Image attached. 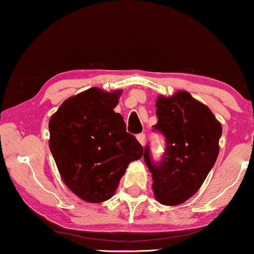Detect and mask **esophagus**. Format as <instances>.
I'll return each instance as SVG.
<instances>
[{
  "label": "esophagus",
  "mask_w": 254,
  "mask_h": 254,
  "mask_svg": "<svg viewBox=\"0 0 254 254\" xmlns=\"http://www.w3.org/2000/svg\"><path fill=\"white\" fill-rule=\"evenodd\" d=\"M136 138H137V141L141 143V145L145 144V135H144V133H139V135L136 136Z\"/></svg>",
  "instance_id": "1"
}]
</instances>
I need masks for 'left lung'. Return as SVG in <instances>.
Segmentation results:
<instances>
[{"mask_svg":"<svg viewBox=\"0 0 254 254\" xmlns=\"http://www.w3.org/2000/svg\"><path fill=\"white\" fill-rule=\"evenodd\" d=\"M157 123L166 138V153L160 165L151 164L149 149L144 161L153 176L155 199L178 205L193 196L203 185L220 151L222 125L206 105L186 90L156 99Z\"/></svg>","mask_w":254,"mask_h":254,"instance_id":"1","label":"left lung"}]
</instances>
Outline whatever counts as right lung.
Masks as SVG:
<instances>
[{
    "instance_id": "obj_1",
    "label": "right lung",
    "mask_w": 254,
    "mask_h": 254,
    "mask_svg": "<svg viewBox=\"0 0 254 254\" xmlns=\"http://www.w3.org/2000/svg\"><path fill=\"white\" fill-rule=\"evenodd\" d=\"M122 92L92 87L64 100L49 122V147L61 178L84 202L110 199L130 162L143 155L113 111Z\"/></svg>"
}]
</instances>
